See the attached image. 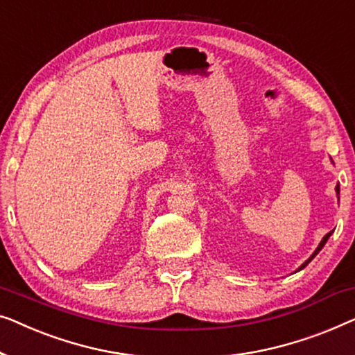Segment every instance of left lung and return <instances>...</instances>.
Instances as JSON below:
<instances>
[{"mask_svg": "<svg viewBox=\"0 0 355 355\" xmlns=\"http://www.w3.org/2000/svg\"><path fill=\"white\" fill-rule=\"evenodd\" d=\"M336 194H339V184H336ZM331 233H333V232H329V233H327V234H325V236H323V239H322V241H320V244H318V248L315 249V251H313V254H312V256H311V257H309V259H307V261H306V262H304V263H302V266L297 268V270H302V268H304V267H306V266H307V263H309V262H311V261H312V259H313V257H315L318 252H320V251H322V248H323V246H325V243L328 241V238H329V236H331Z\"/></svg>", "mask_w": 355, "mask_h": 355, "instance_id": "obj_1", "label": "left lung"}]
</instances>
